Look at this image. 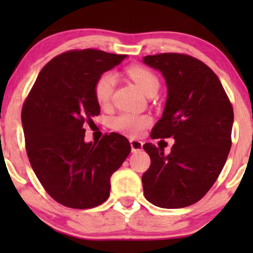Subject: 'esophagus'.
I'll return each mask as SVG.
<instances>
[{
	"instance_id": "obj_1",
	"label": "esophagus",
	"mask_w": 253,
	"mask_h": 253,
	"mask_svg": "<svg viewBox=\"0 0 253 253\" xmlns=\"http://www.w3.org/2000/svg\"><path fill=\"white\" fill-rule=\"evenodd\" d=\"M130 149H132V152H139V151L143 150V141L136 140V139H130L129 140Z\"/></svg>"
}]
</instances>
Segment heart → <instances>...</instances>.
Wrapping results in <instances>:
<instances>
[{
  "mask_svg": "<svg viewBox=\"0 0 253 253\" xmlns=\"http://www.w3.org/2000/svg\"><path fill=\"white\" fill-rule=\"evenodd\" d=\"M127 75L145 95L159 88L158 77L144 66H129ZM117 78L113 72H106L98 77L94 86L95 98L100 106H107L114 91ZM151 124V119L146 115H138L133 113H123L113 120V127L117 130L128 135H139Z\"/></svg>",
  "mask_w": 253,
  "mask_h": 253,
  "instance_id": "1",
  "label": "heart"
}]
</instances>
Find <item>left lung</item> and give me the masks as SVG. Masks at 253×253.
<instances>
[{
    "mask_svg": "<svg viewBox=\"0 0 253 253\" xmlns=\"http://www.w3.org/2000/svg\"><path fill=\"white\" fill-rule=\"evenodd\" d=\"M163 75L168 95L151 138L175 139L169 155L147 143L151 165L143 175L146 200L161 208H183L201 200L221 172L231 149L233 108L222 84L199 59L179 53L146 56Z\"/></svg>",
    "mask_w": 253,
    "mask_h": 253,
    "instance_id": "1",
    "label": "left lung"
}]
</instances>
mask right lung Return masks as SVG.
Wrapping results in <instances>:
<instances>
[{"instance_id": "right-lung-1", "label": "right lung", "mask_w": 253, "mask_h": 253, "mask_svg": "<svg viewBox=\"0 0 253 253\" xmlns=\"http://www.w3.org/2000/svg\"><path fill=\"white\" fill-rule=\"evenodd\" d=\"M125 58L91 48L59 54L43 66L22 107L32 169L48 195L66 207L86 210L106 201L110 177L130 152L118 133L86 143L83 127L100 114L98 77Z\"/></svg>"}]
</instances>
